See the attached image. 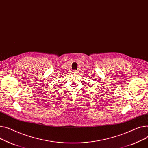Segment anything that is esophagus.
<instances>
[{
  "label": "esophagus",
  "mask_w": 148,
  "mask_h": 148,
  "mask_svg": "<svg viewBox=\"0 0 148 148\" xmlns=\"http://www.w3.org/2000/svg\"><path fill=\"white\" fill-rule=\"evenodd\" d=\"M72 73H73V74H76V73H77V72L76 71H75H75H73L72 72Z\"/></svg>",
  "instance_id": "1"
}]
</instances>
